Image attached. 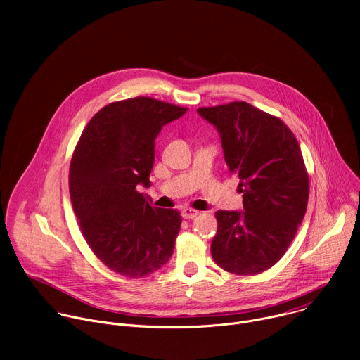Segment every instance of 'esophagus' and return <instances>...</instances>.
<instances>
[{
  "instance_id": "1",
  "label": "esophagus",
  "mask_w": 360,
  "mask_h": 360,
  "mask_svg": "<svg viewBox=\"0 0 360 360\" xmlns=\"http://www.w3.org/2000/svg\"><path fill=\"white\" fill-rule=\"evenodd\" d=\"M181 214H182V218H185V219H192V218H196V217L199 215V211L192 210V208H184Z\"/></svg>"
}]
</instances>
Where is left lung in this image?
<instances>
[{"label":"left lung","instance_id":"obj_1","mask_svg":"<svg viewBox=\"0 0 360 360\" xmlns=\"http://www.w3.org/2000/svg\"><path fill=\"white\" fill-rule=\"evenodd\" d=\"M198 114L221 134L226 165L243 193L245 211L215 212L212 258L229 274L265 272L288 250L307 208L309 175L297 139L281 118L243 101Z\"/></svg>","mask_w":360,"mask_h":360}]
</instances>
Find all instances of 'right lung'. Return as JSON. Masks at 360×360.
Returning a JSON list of instances; mask_svg holds the SVG:
<instances>
[{"label": "right lung", "mask_w": 360, "mask_h": 360, "mask_svg": "<svg viewBox=\"0 0 360 360\" xmlns=\"http://www.w3.org/2000/svg\"><path fill=\"white\" fill-rule=\"evenodd\" d=\"M188 108L149 96L99 110L82 131L70 165V195L78 225L96 258L125 278L161 269L174 253L182 218L150 207L148 188L155 138Z\"/></svg>", "instance_id": "right-lung-1"}]
</instances>
